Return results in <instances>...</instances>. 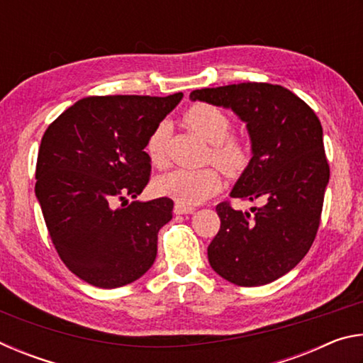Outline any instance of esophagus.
Returning <instances> with one entry per match:
<instances>
[{
	"instance_id": "34e87169",
	"label": "esophagus",
	"mask_w": 363,
	"mask_h": 363,
	"mask_svg": "<svg viewBox=\"0 0 363 363\" xmlns=\"http://www.w3.org/2000/svg\"><path fill=\"white\" fill-rule=\"evenodd\" d=\"M173 211H174V214H190V213L195 211V208L187 206V205H182V203H179V201H176Z\"/></svg>"
}]
</instances>
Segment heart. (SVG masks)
I'll list each match as a JSON object with an SVG mask.
<instances>
[{
    "mask_svg": "<svg viewBox=\"0 0 363 363\" xmlns=\"http://www.w3.org/2000/svg\"><path fill=\"white\" fill-rule=\"evenodd\" d=\"M182 121L189 130L211 144L210 160L223 173L235 177L247 169L250 164V145L242 136L230 134V116L223 108L205 102L194 104L184 112ZM168 139L169 126L167 123H160L147 139L145 152L153 167L163 168L167 164ZM219 189L220 176L214 168H179L157 181V190L160 194L187 206L201 203L218 194Z\"/></svg>",
    "mask_w": 363,
    "mask_h": 363,
    "instance_id": "1",
    "label": "heart"
}]
</instances>
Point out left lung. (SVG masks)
<instances>
[{
    "label": "left lung",
    "instance_id": "left-lung-1",
    "mask_svg": "<svg viewBox=\"0 0 363 363\" xmlns=\"http://www.w3.org/2000/svg\"><path fill=\"white\" fill-rule=\"evenodd\" d=\"M192 101L232 108L247 123L253 157L232 199L261 200L251 213L216 206L220 227L208 247L214 272L259 286L296 266L315 240L330 179L320 120L280 84L238 83L195 89Z\"/></svg>",
    "mask_w": 363,
    "mask_h": 363
}]
</instances>
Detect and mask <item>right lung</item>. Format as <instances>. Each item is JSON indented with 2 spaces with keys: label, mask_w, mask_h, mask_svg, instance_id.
<instances>
[{
  "label": "right lung",
  "mask_w": 363,
  "mask_h": 363,
  "mask_svg": "<svg viewBox=\"0 0 363 363\" xmlns=\"http://www.w3.org/2000/svg\"><path fill=\"white\" fill-rule=\"evenodd\" d=\"M181 99L182 93L89 96L45 131L36 199L59 257L89 285H128L155 261L158 230L173 218V200L128 205L126 196L136 199L149 184L147 139Z\"/></svg>",
  "instance_id": "1"
}]
</instances>
